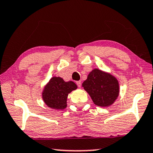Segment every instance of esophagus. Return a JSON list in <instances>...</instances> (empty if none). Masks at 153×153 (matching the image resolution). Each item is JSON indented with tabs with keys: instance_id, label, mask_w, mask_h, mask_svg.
Segmentation results:
<instances>
[{
	"instance_id": "34e87169",
	"label": "esophagus",
	"mask_w": 153,
	"mask_h": 153,
	"mask_svg": "<svg viewBox=\"0 0 153 153\" xmlns=\"http://www.w3.org/2000/svg\"><path fill=\"white\" fill-rule=\"evenodd\" d=\"M76 84H77V85H78V87L80 88L81 86V81H76Z\"/></svg>"
}]
</instances>
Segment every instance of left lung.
I'll use <instances>...</instances> for the list:
<instances>
[{"label": "left lung", "mask_w": 153, "mask_h": 153, "mask_svg": "<svg viewBox=\"0 0 153 153\" xmlns=\"http://www.w3.org/2000/svg\"><path fill=\"white\" fill-rule=\"evenodd\" d=\"M82 87L88 93L96 105L109 107L119 95L118 79L109 72L94 68L89 73Z\"/></svg>", "instance_id": "obj_1"}]
</instances>
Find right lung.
<instances>
[{
  "label": "right lung",
  "mask_w": 153,
  "mask_h": 153,
  "mask_svg": "<svg viewBox=\"0 0 153 153\" xmlns=\"http://www.w3.org/2000/svg\"><path fill=\"white\" fill-rule=\"evenodd\" d=\"M76 89L77 85L73 81H65L60 76H53L44 86L42 99L52 109H65L68 94Z\"/></svg>",
  "instance_id": "add662e5"
}]
</instances>
